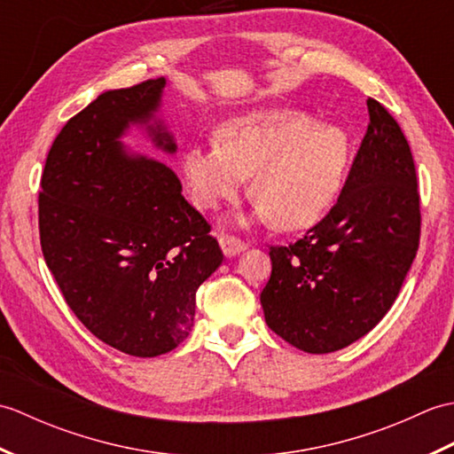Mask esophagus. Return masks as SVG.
<instances>
[{"label": "esophagus", "mask_w": 454, "mask_h": 454, "mask_svg": "<svg viewBox=\"0 0 454 454\" xmlns=\"http://www.w3.org/2000/svg\"><path fill=\"white\" fill-rule=\"evenodd\" d=\"M218 242H220L222 252H224V255H228V257H232V255H236L239 252H244V249L247 247V244L244 242V239H239L236 236H228V234H222Z\"/></svg>", "instance_id": "1"}]
</instances>
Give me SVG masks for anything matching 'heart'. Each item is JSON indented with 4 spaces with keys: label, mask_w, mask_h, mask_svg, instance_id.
<instances>
[{
    "label": "heart",
    "mask_w": 454,
    "mask_h": 454,
    "mask_svg": "<svg viewBox=\"0 0 454 454\" xmlns=\"http://www.w3.org/2000/svg\"><path fill=\"white\" fill-rule=\"evenodd\" d=\"M216 137L181 156L189 197L202 210L238 199L249 173L255 218L283 230L312 226L340 195L349 163L340 127L298 111L255 109L226 119Z\"/></svg>",
    "instance_id": "obj_1"
}]
</instances>
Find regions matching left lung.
Here are the masks:
<instances>
[{
	"label": "left lung",
	"instance_id": "left-lung-1",
	"mask_svg": "<svg viewBox=\"0 0 454 454\" xmlns=\"http://www.w3.org/2000/svg\"><path fill=\"white\" fill-rule=\"evenodd\" d=\"M369 127L332 210L288 246H271L265 322L286 343L322 355L351 345L387 314L419 247L421 212L410 144L366 99Z\"/></svg>",
	"mask_w": 454,
	"mask_h": 454
}]
</instances>
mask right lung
<instances>
[{
  "label": "right lung",
  "mask_w": 454,
  "mask_h": 454,
  "mask_svg": "<svg viewBox=\"0 0 454 454\" xmlns=\"http://www.w3.org/2000/svg\"><path fill=\"white\" fill-rule=\"evenodd\" d=\"M163 88L166 78L105 91L67 121L38 192L43 255L66 304L98 340L134 356L185 340L197 288L224 259L176 173L129 156L119 140L144 124L158 148L176 152L163 124H150Z\"/></svg>",
  "instance_id": "obj_1"
}]
</instances>
